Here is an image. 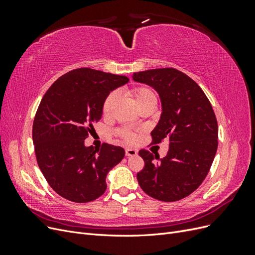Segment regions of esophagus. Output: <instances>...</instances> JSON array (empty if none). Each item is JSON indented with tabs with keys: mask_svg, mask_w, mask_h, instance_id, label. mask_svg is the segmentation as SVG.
I'll return each instance as SVG.
<instances>
[{
	"mask_svg": "<svg viewBox=\"0 0 255 255\" xmlns=\"http://www.w3.org/2000/svg\"><path fill=\"white\" fill-rule=\"evenodd\" d=\"M126 155L127 156H136L137 151L135 149H127L126 150Z\"/></svg>",
	"mask_w": 255,
	"mask_h": 255,
	"instance_id": "obj_1",
	"label": "esophagus"
}]
</instances>
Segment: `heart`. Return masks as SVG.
Wrapping results in <instances>:
<instances>
[{
  "label": "heart",
  "mask_w": 255,
  "mask_h": 255,
  "mask_svg": "<svg viewBox=\"0 0 255 255\" xmlns=\"http://www.w3.org/2000/svg\"><path fill=\"white\" fill-rule=\"evenodd\" d=\"M133 98L134 101L136 103V105L139 109L140 106L146 104V103H155L156 104V96L154 94V91L152 89H150L149 87L145 86H140V87H136L132 90ZM117 95L115 92H111V94L106 97V99L104 100L103 105H102V114L104 117H109V116L112 114L114 107L117 103ZM118 134L123 138V139L128 141V142H133L136 139V135L132 132H129L128 129L121 128L118 129Z\"/></svg>",
  "instance_id": "obj_1"
}]
</instances>
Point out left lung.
<instances>
[{
  "mask_svg": "<svg viewBox=\"0 0 255 255\" xmlns=\"http://www.w3.org/2000/svg\"><path fill=\"white\" fill-rule=\"evenodd\" d=\"M133 80L155 89L160 98V119L152 143L169 141L159 163L140 150L144 167L137 173L141 189L159 201L173 202L189 196L204 181L218 148V123L210 100L188 75L174 68L135 72Z\"/></svg>",
  "mask_w": 255,
  "mask_h": 255,
  "instance_id": "8db88e82",
  "label": "left lung"
}]
</instances>
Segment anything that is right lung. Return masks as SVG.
Listing matches in <instances>:
<instances>
[{
    "label": "right lung",
    "instance_id": "1",
    "mask_svg": "<svg viewBox=\"0 0 255 255\" xmlns=\"http://www.w3.org/2000/svg\"><path fill=\"white\" fill-rule=\"evenodd\" d=\"M128 82L90 68L61 75L45 92L34 119L33 141L38 166L52 189L69 201L87 203L106 190V175L125 157L121 146H86L102 105L114 89Z\"/></svg>",
    "mask_w": 255,
    "mask_h": 255
}]
</instances>
